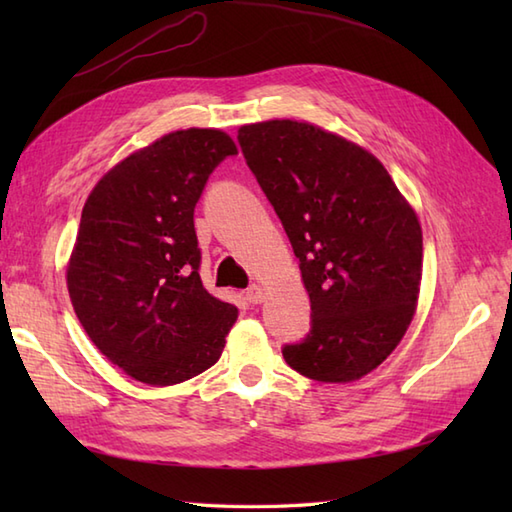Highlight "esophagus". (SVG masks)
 Returning <instances> with one entry per match:
<instances>
[{"label":"esophagus","instance_id":"34e87169","mask_svg":"<svg viewBox=\"0 0 512 512\" xmlns=\"http://www.w3.org/2000/svg\"><path fill=\"white\" fill-rule=\"evenodd\" d=\"M246 299L250 301V303H262L264 299H266V290L262 288V286H250L248 290H246Z\"/></svg>","mask_w":512,"mask_h":512}]
</instances>
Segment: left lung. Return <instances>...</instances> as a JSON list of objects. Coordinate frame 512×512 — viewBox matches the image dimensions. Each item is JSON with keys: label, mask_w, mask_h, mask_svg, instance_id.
<instances>
[{"label": "left lung", "mask_w": 512, "mask_h": 512, "mask_svg": "<svg viewBox=\"0 0 512 512\" xmlns=\"http://www.w3.org/2000/svg\"><path fill=\"white\" fill-rule=\"evenodd\" d=\"M244 158L299 257L312 330L286 363L352 383L396 350L418 308L422 228L374 154L306 121L248 123Z\"/></svg>", "instance_id": "left-lung-1"}]
</instances>
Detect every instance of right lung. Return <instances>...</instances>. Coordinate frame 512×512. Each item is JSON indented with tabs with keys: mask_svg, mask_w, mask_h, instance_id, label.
Returning a JSON list of instances; mask_svg holds the SVG:
<instances>
[{
	"mask_svg": "<svg viewBox=\"0 0 512 512\" xmlns=\"http://www.w3.org/2000/svg\"><path fill=\"white\" fill-rule=\"evenodd\" d=\"M233 154L222 129H178L123 158L85 200L65 268L72 308L107 361L145 385L215 365L237 321L202 286L193 226L206 180Z\"/></svg>",
	"mask_w": 512,
	"mask_h": 512,
	"instance_id": "right-lung-1",
	"label": "right lung"
}]
</instances>
